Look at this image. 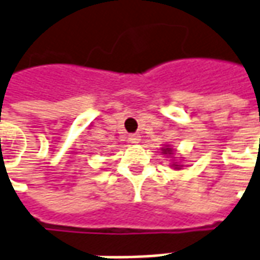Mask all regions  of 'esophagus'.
<instances>
[{"instance_id": "obj_1", "label": "esophagus", "mask_w": 260, "mask_h": 260, "mask_svg": "<svg viewBox=\"0 0 260 260\" xmlns=\"http://www.w3.org/2000/svg\"><path fill=\"white\" fill-rule=\"evenodd\" d=\"M129 142L131 143H139L140 136L138 134H132V135H129Z\"/></svg>"}]
</instances>
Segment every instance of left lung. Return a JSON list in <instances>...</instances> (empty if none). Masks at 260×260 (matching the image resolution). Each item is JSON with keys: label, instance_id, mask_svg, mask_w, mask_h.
<instances>
[{"label": "left lung", "instance_id": "left-lung-1", "mask_svg": "<svg viewBox=\"0 0 260 260\" xmlns=\"http://www.w3.org/2000/svg\"><path fill=\"white\" fill-rule=\"evenodd\" d=\"M162 153H164V154H167V153H168V154H172V149H168V147H167V149H162Z\"/></svg>", "mask_w": 260, "mask_h": 260}]
</instances>
